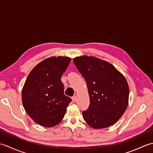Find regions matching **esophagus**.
I'll list each match as a JSON object with an SVG mask.
<instances>
[{"label":"esophagus","mask_w":153,"mask_h":153,"mask_svg":"<svg viewBox=\"0 0 153 153\" xmlns=\"http://www.w3.org/2000/svg\"><path fill=\"white\" fill-rule=\"evenodd\" d=\"M72 101L74 102L76 101V96H74V97H72Z\"/></svg>","instance_id":"esophagus-1"}]
</instances>
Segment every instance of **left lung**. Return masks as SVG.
<instances>
[{
  "label": "left lung",
  "instance_id": "8db88e82",
  "mask_svg": "<svg viewBox=\"0 0 153 153\" xmlns=\"http://www.w3.org/2000/svg\"><path fill=\"white\" fill-rule=\"evenodd\" d=\"M73 62L85 79L89 95V106L83 112L84 120L94 129L114 125L128 105L126 77L112 64L98 58L77 56Z\"/></svg>",
  "mask_w": 153,
  "mask_h": 153
}]
</instances>
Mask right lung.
Wrapping results in <instances>:
<instances>
[{"label": "right lung", "instance_id": "right-lung-1", "mask_svg": "<svg viewBox=\"0 0 153 153\" xmlns=\"http://www.w3.org/2000/svg\"><path fill=\"white\" fill-rule=\"evenodd\" d=\"M71 61L68 56H51L36 65L23 87L24 108L33 121L47 128L58 125L71 101L64 94L61 77Z\"/></svg>", "mask_w": 153, "mask_h": 153}]
</instances>
